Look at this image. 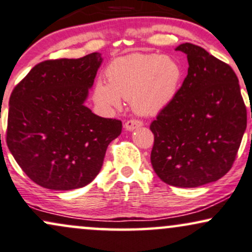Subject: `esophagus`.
I'll use <instances>...</instances> for the list:
<instances>
[{
	"label": "esophagus",
	"mask_w": 252,
	"mask_h": 252,
	"mask_svg": "<svg viewBox=\"0 0 252 252\" xmlns=\"http://www.w3.org/2000/svg\"><path fill=\"white\" fill-rule=\"evenodd\" d=\"M143 126V122L139 120H136V118H131V120L126 121V124H124V128L126 130H129V131H131V130H135L139 128V126Z\"/></svg>",
	"instance_id": "obj_1"
}]
</instances>
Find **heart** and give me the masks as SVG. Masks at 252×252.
<instances>
[{"label": "heart", "mask_w": 252, "mask_h": 252, "mask_svg": "<svg viewBox=\"0 0 252 252\" xmlns=\"http://www.w3.org/2000/svg\"><path fill=\"white\" fill-rule=\"evenodd\" d=\"M108 82L97 80L94 99L105 108H120L122 98L131 101L138 113L155 115L177 93L181 66L174 59L158 54H131L116 59L105 70Z\"/></svg>", "instance_id": "obj_1"}]
</instances>
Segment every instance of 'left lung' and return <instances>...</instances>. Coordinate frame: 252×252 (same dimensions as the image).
Listing matches in <instances>:
<instances>
[{
    "label": "left lung",
    "mask_w": 252,
    "mask_h": 252,
    "mask_svg": "<svg viewBox=\"0 0 252 252\" xmlns=\"http://www.w3.org/2000/svg\"><path fill=\"white\" fill-rule=\"evenodd\" d=\"M176 50L187 54L188 75L150 124V160L164 183L196 188L231 169L247 129V107L229 64L191 43Z\"/></svg>",
    "instance_id": "1"
}]
</instances>
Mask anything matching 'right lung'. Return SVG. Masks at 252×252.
<instances>
[{"instance_id":"add662e5","label":"right lung","mask_w":252,"mask_h":252,"mask_svg":"<svg viewBox=\"0 0 252 252\" xmlns=\"http://www.w3.org/2000/svg\"><path fill=\"white\" fill-rule=\"evenodd\" d=\"M102 63L101 54L47 60L14 88L9 99L7 145L32 182L72 190L98 175L122 122L84 105Z\"/></svg>"}]
</instances>
